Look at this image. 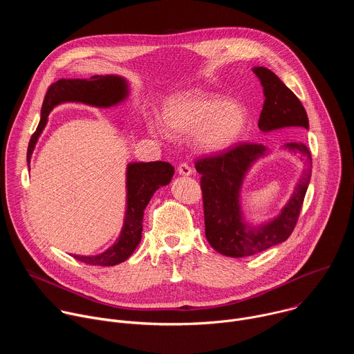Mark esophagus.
Listing matches in <instances>:
<instances>
[{
  "instance_id": "obj_1",
  "label": "esophagus",
  "mask_w": 354,
  "mask_h": 354,
  "mask_svg": "<svg viewBox=\"0 0 354 354\" xmlns=\"http://www.w3.org/2000/svg\"><path fill=\"white\" fill-rule=\"evenodd\" d=\"M192 168L186 164V162H182L179 167H178V174L182 175V176H190L192 175Z\"/></svg>"
}]
</instances>
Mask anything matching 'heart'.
Returning a JSON list of instances; mask_svg holds the SVG:
<instances>
[{
	"mask_svg": "<svg viewBox=\"0 0 354 354\" xmlns=\"http://www.w3.org/2000/svg\"><path fill=\"white\" fill-rule=\"evenodd\" d=\"M246 109L236 100L193 89L174 96L167 104L162 125L174 134L193 133V142L201 153L217 154L234 145L245 131ZM153 133H164L158 123H149Z\"/></svg>",
	"mask_w": 354,
	"mask_h": 354,
	"instance_id": "b5f03b06",
	"label": "heart"
}]
</instances>
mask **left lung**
Instances as JSON below:
<instances>
[{"instance_id": "obj_1", "label": "left lung", "mask_w": 354, "mask_h": 354, "mask_svg": "<svg viewBox=\"0 0 354 354\" xmlns=\"http://www.w3.org/2000/svg\"><path fill=\"white\" fill-rule=\"evenodd\" d=\"M254 73L259 78L265 95L259 129L263 133L280 129L308 130L307 112L292 91L269 68L254 67ZM283 148L292 156L299 154L304 168L280 214L261 225H249L243 221L239 197L246 172L259 158L270 153L268 147L246 142L223 154L196 161V171L201 175L206 238L221 255L230 258L257 255L284 242L294 231L310 185L313 158L304 142H287Z\"/></svg>"}]
</instances>
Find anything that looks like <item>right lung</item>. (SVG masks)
<instances>
[{"instance_id": "1", "label": "right lung", "mask_w": 354, "mask_h": 354, "mask_svg": "<svg viewBox=\"0 0 354 354\" xmlns=\"http://www.w3.org/2000/svg\"><path fill=\"white\" fill-rule=\"evenodd\" d=\"M129 96V85L119 75H93L89 80H59L48 86L43 105L41 118L28 145V167L35 145L47 124L48 113L64 102H82L96 108H111L119 105ZM175 174L169 162H131L126 169V213L123 228L116 242L105 252L93 257L74 255L80 262L92 266H115L131 257L141 241L142 217L151 197L171 182Z\"/></svg>"}]
</instances>
